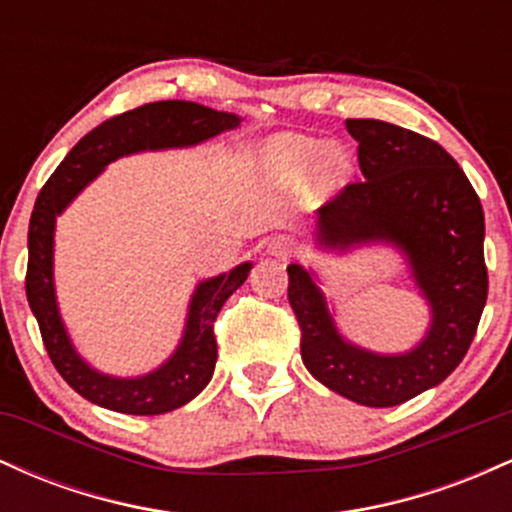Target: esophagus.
<instances>
[{
	"instance_id": "34e87169",
	"label": "esophagus",
	"mask_w": 512,
	"mask_h": 512,
	"mask_svg": "<svg viewBox=\"0 0 512 512\" xmlns=\"http://www.w3.org/2000/svg\"><path fill=\"white\" fill-rule=\"evenodd\" d=\"M267 250L276 257H289L291 252L296 250V240H293L291 236H274L267 243Z\"/></svg>"
}]
</instances>
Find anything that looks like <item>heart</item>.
<instances>
[{
	"mask_svg": "<svg viewBox=\"0 0 512 512\" xmlns=\"http://www.w3.org/2000/svg\"><path fill=\"white\" fill-rule=\"evenodd\" d=\"M264 161L279 178H301L317 161V180L325 187H339L351 170V158L342 146L332 144L322 149V142L296 134L272 139L264 149Z\"/></svg>",
	"mask_w": 512,
	"mask_h": 512,
	"instance_id": "1",
	"label": "heart"
}]
</instances>
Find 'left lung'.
I'll return each instance as SVG.
<instances>
[{
    "label": "left lung",
    "instance_id": "left-lung-1",
    "mask_svg": "<svg viewBox=\"0 0 512 512\" xmlns=\"http://www.w3.org/2000/svg\"><path fill=\"white\" fill-rule=\"evenodd\" d=\"M363 178L317 211V243L330 250L385 240L407 255L431 327L416 349L385 356L339 334L313 274L289 264V303L301 356L315 380L366 407H395L460 366L489 293L484 209L464 170L438 142L383 120H346Z\"/></svg>",
    "mask_w": 512,
    "mask_h": 512
}]
</instances>
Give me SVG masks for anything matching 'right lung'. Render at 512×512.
Returning <instances> with one entry per match:
<instances>
[{"label": "right lung", "instance_id": "obj_1", "mask_svg": "<svg viewBox=\"0 0 512 512\" xmlns=\"http://www.w3.org/2000/svg\"><path fill=\"white\" fill-rule=\"evenodd\" d=\"M240 125L233 113H219L190 101H158L110 117L88 132L57 166L40 190L28 226L26 296L38 320L43 344L57 373L72 390L98 407L120 414H166L195 399L209 385L216 366L214 320L238 286L250 274V262L228 274L202 281L190 301L185 334L175 354L161 368L142 378H113L93 370L76 354L57 310L52 284V240L55 219L72 199L115 158L146 149H175L216 137Z\"/></svg>", "mask_w": 512, "mask_h": 512}]
</instances>
